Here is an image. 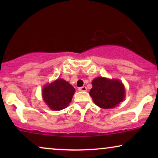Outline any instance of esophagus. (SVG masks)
Listing matches in <instances>:
<instances>
[{
    "mask_svg": "<svg viewBox=\"0 0 158 158\" xmlns=\"http://www.w3.org/2000/svg\"><path fill=\"white\" fill-rule=\"evenodd\" d=\"M78 90L80 91H86V90H87V88H86L85 86H83V87L79 88Z\"/></svg>",
    "mask_w": 158,
    "mask_h": 158,
    "instance_id": "obj_1",
    "label": "esophagus"
}]
</instances>
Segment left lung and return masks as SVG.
Returning <instances> with one entry per match:
<instances>
[{"label":"left lung","mask_w":158,"mask_h":158,"mask_svg":"<svg viewBox=\"0 0 158 158\" xmlns=\"http://www.w3.org/2000/svg\"><path fill=\"white\" fill-rule=\"evenodd\" d=\"M90 96L98 107L109 109L116 107L125 98V87L120 80L97 77L92 81Z\"/></svg>","instance_id":"8db88e82"}]
</instances>
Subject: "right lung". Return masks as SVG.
<instances>
[{
    "instance_id": "1",
    "label": "right lung",
    "mask_w": 158,
    "mask_h": 158,
    "mask_svg": "<svg viewBox=\"0 0 158 158\" xmlns=\"http://www.w3.org/2000/svg\"><path fill=\"white\" fill-rule=\"evenodd\" d=\"M75 92V89L71 84L64 79L57 78L43 87L42 96L49 109L60 111L68 106Z\"/></svg>"
}]
</instances>
